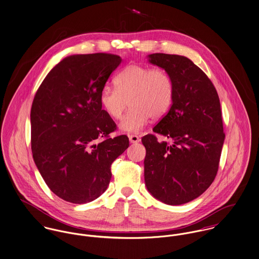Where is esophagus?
<instances>
[{
	"mask_svg": "<svg viewBox=\"0 0 259 259\" xmlns=\"http://www.w3.org/2000/svg\"><path fill=\"white\" fill-rule=\"evenodd\" d=\"M129 141L133 144L139 143L140 138L137 135H129Z\"/></svg>",
	"mask_w": 259,
	"mask_h": 259,
	"instance_id": "34e87169",
	"label": "esophagus"
}]
</instances>
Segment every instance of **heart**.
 Wrapping results in <instances>:
<instances>
[{
    "instance_id": "b5f03b06",
    "label": "heart",
    "mask_w": 259,
    "mask_h": 259,
    "mask_svg": "<svg viewBox=\"0 0 259 259\" xmlns=\"http://www.w3.org/2000/svg\"><path fill=\"white\" fill-rule=\"evenodd\" d=\"M115 88L104 87L99 101L104 112L114 120L122 118L119 127L128 133H139L149 118H159L172 105L174 83L167 71L141 64L127 65L114 79Z\"/></svg>"
}]
</instances>
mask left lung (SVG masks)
<instances>
[{
	"label": "left lung",
	"mask_w": 259,
	"mask_h": 259,
	"mask_svg": "<svg viewBox=\"0 0 259 259\" xmlns=\"http://www.w3.org/2000/svg\"><path fill=\"white\" fill-rule=\"evenodd\" d=\"M148 58L171 76L174 98L169 112L153 128L169 142H159L152 134L142 138L145 184L157 200L179 205L200 197L217 176L226 137L220 98L191 59L166 54Z\"/></svg>",
	"instance_id": "8db88e82"
}]
</instances>
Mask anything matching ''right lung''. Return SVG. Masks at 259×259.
<instances>
[{
    "label": "right lung",
    "instance_id": "obj_1",
    "mask_svg": "<svg viewBox=\"0 0 259 259\" xmlns=\"http://www.w3.org/2000/svg\"><path fill=\"white\" fill-rule=\"evenodd\" d=\"M110 54L63 58L38 87L30 110L33 161L51 191L72 203L100 197L111 164L128 147L126 135L110 138L115 122L99 95L121 63Z\"/></svg>",
    "mask_w": 259,
    "mask_h": 259
}]
</instances>
